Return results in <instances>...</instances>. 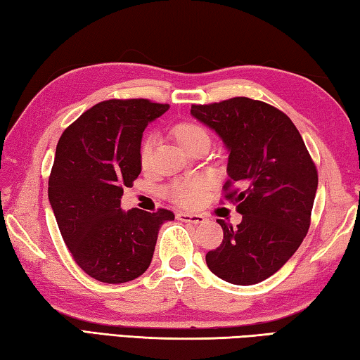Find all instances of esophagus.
<instances>
[{"mask_svg": "<svg viewBox=\"0 0 360 360\" xmlns=\"http://www.w3.org/2000/svg\"><path fill=\"white\" fill-rule=\"evenodd\" d=\"M176 219L182 222H191V224H203L205 216L202 214H192V212H178Z\"/></svg>", "mask_w": 360, "mask_h": 360, "instance_id": "1", "label": "esophagus"}]
</instances>
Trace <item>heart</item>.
I'll list each match as a JSON object with an SVG mask.
<instances>
[{
  "mask_svg": "<svg viewBox=\"0 0 360 360\" xmlns=\"http://www.w3.org/2000/svg\"><path fill=\"white\" fill-rule=\"evenodd\" d=\"M172 133L176 138V141H178L186 150L191 148L195 141H198V139H208L210 141V135L205 127L192 120L178 122V124L172 129ZM152 146H154V139H152V136H146L141 141V146H139V162H141L143 167L149 165ZM206 188H208V184H206V181L203 179H188L176 182V184L169 188V197H172L174 203L192 208V206L202 203Z\"/></svg>",
  "mask_w": 360,
  "mask_h": 360,
  "instance_id": "1",
  "label": "heart"
}]
</instances>
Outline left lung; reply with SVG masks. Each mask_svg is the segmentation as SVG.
<instances>
[{"instance_id": "obj_1", "label": "left lung", "mask_w": 360, "mask_h": 360, "mask_svg": "<svg viewBox=\"0 0 360 360\" xmlns=\"http://www.w3.org/2000/svg\"><path fill=\"white\" fill-rule=\"evenodd\" d=\"M191 114L227 146L225 198L243 216L235 229L217 219L224 240L206 254V264L227 283L257 284L275 275L307 236L318 169L292 120L264 101L235 96L192 105Z\"/></svg>"}]
</instances>
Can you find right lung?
<instances>
[{
  "mask_svg": "<svg viewBox=\"0 0 360 360\" xmlns=\"http://www.w3.org/2000/svg\"><path fill=\"white\" fill-rule=\"evenodd\" d=\"M168 105L144 98L101 101L60 136L49 202L76 264L108 284L129 283L148 270L168 210L124 211V187L141 173L139 146L149 122Z\"/></svg>",
  "mask_w": 360,
  "mask_h": 360,
  "instance_id": "right-lung-1",
  "label": "right lung"
}]
</instances>
